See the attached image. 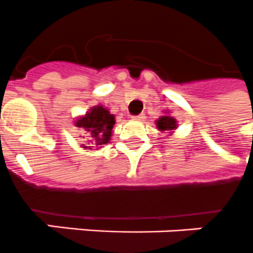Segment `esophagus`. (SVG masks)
I'll return each mask as SVG.
<instances>
[{
  "mask_svg": "<svg viewBox=\"0 0 253 253\" xmlns=\"http://www.w3.org/2000/svg\"><path fill=\"white\" fill-rule=\"evenodd\" d=\"M145 118V116L144 114H139V116H135V117H132V120H135V121H143Z\"/></svg>",
  "mask_w": 253,
  "mask_h": 253,
  "instance_id": "obj_1",
  "label": "esophagus"
}]
</instances>
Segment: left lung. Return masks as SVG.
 <instances>
[{"instance_id":"obj_1","label":"left lung","mask_w":253,"mask_h":253,"mask_svg":"<svg viewBox=\"0 0 253 253\" xmlns=\"http://www.w3.org/2000/svg\"><path fill=\"white\" fill-rule=\"evenodd\" d=\"M156 126L160 131H171L178 127V121L174 117L170 116L169 113L165 112L164 116H161L159 120L156 121Z\"/></svg>"}]
</instances>
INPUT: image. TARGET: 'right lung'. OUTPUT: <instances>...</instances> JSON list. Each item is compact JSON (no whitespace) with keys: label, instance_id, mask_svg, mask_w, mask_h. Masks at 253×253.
<instances>
[{"label":"right lung","instance_id":"1","mask_svg":"<svg viewBox=\"0 0 253 253\" xmlns=\"http://www.w3.org/2000/svg\"><path fill=\"white\" fill-rule=\"evenodd\" d=\"M74 125L82 128L84 135V149H100L104 144H108L113 135V126L116 125V117L110 114L108 108L102 105L92 106L85 114L79 116Z\"/></svg>","mask_w":253,"mask_h":253}]
</instances>
